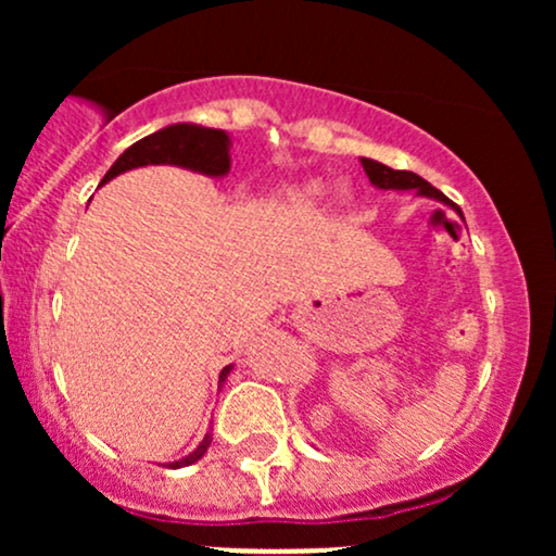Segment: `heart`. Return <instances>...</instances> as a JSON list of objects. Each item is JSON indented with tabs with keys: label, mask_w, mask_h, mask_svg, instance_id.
<instances>
[{
	"label": "heart",
	"mask_w": 556,
	"mask_h": 556,
	"mask_svg": "<svg viewBox=\"0 0 556 556\" xmlns=\"http://www.w3.org/2000/svg\"><path fill=\"white\" fill-rule=\"evenodd\" d=\"M311 193H314V195L321 193V188H318V185H314V188H311Z\"/></svg>",
	"instance_id": "heart-1"
}]
</instances>
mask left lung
I'll return each instance as SVG.
<instances>
[{"instance_id": "obj_1", "label": "left lung", "mask_w": 556, "mask_h": 556, "mask_svg": "<svg viewBox=\"0 0 556 556\" xmlns=\"http://www.w3.org/2000/svg\"><path fill=\"white\" fill-rule=\"evenodd\" d=\"M361 164H363V169H366L368 180H371V182L376 185V188H381V190H416L418 195L437 198V201L446 203V206H452L457 214H460V208H457L455 203H452L450 198H446V195L442 193V190L433 188L431 182H426L424 177L416 175V172L392 169V167H387V164L374 162V159H361ZM460 216H463V214H460Z\"/></svg>"}]
</instances>
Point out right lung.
Wrapping results in <instances>:
<instances>
[{
	"instance_id": "obj_1",
	"label": "right lung",
	"mask_w": 556,
	"mask_h": 556,
	"mask_svg": "<svg viewBox=\"0 0 556 556\" xmlns=\"http://www.w3.org/2000/svg\"><path fill=\"white\" fill-rule=\"evenodd\" d=\"M146 164H177V167H188L203 175L222 177L229 172V136L225 130H214V127H201V125H169L162 130L151 132V136L140 138L138 143H132L117 162L112 164V169L106 172L104 180L110 182L112 177L123 175L127 169L146 167ZM227 366L219 374V379L225 381L229 374ZM208 444H212V433L203 437V442L190 452L182 460L169 463V468H185V465H193L206 455Z\"/></svg>"
}]
</instances>
